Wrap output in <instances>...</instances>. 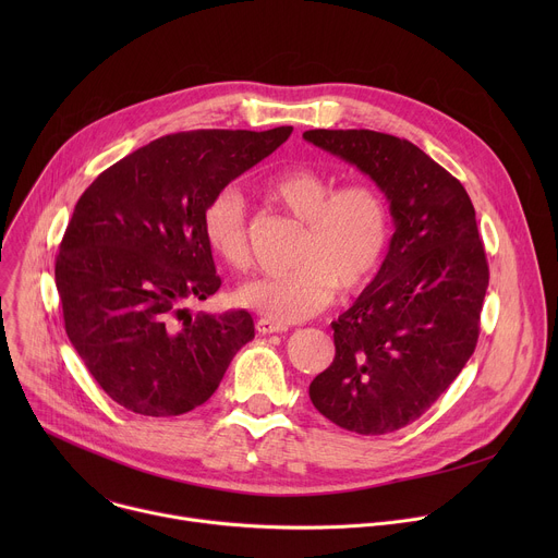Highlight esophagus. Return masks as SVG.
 <instances>
[{
  "label": "esophagus",
  "mask_w": 558,
  "mask_h": 558,
  "mask_svg": "<svg viewBox=\"0 0 558 558\" xmlns=\"http://www.w3.org/2000/svg\"><path fill=\"white\" fill-rule=\"evenodd\" d=\"M256 329H258V333L269 336V333H282V331H287L289 327H287V325H282V323L269 320V317H260V320L256 323Z\"/></svg>",
  "instance_id": "34e87169"
}]
</instances>
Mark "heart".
Segmentation results:
<instances>
[{
    "label": "heart",
    "mask_w": 558,
    "mask_h": 558,
    "mask_svg": "<svg viewBox=\"0 0 558 558\" xmlns=\"http://www.w3.org/2000/svg\"><path fill=\"white\" fill-rule=\"evenodd\" d=\"M265 194L304 220L295 269L267 274L233 291L235 304L276 323L320 313L336 293L362 289L388 247L390 216L381 192L368 183L336 181L311 168H287L265 179ZM203 233L216 258L233 269L250 263L247 205L235 187L216 192L203 209Z\"/></svg>",
    "instance_id": "obj_1"
}]
</instances>
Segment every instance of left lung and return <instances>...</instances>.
<instances>
[{
  "instance_id": "1",
  "label": "left lung",
  "mask_w": 558,
  "mask_h": 558,
  "mask_svg": "<svg viewBox=\"0 0 558 558\" xmlns=\"http://www.w3.org/2000/svg\"><path fill=\"white\" fill-rule=\"evenodd\" d=\"M302 138L366 174L395 222L379 271L331 323L336 357L308 397L344 430H400L435 404L480 338L490 274L474 207L407 138L373 130H308Z\"/></svg>"
}]
</instances>
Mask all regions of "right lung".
I'll list each match as a JSON object with an SVG mask.
<instances>
[{
  "label": "right lung",
  "instance_id": "obj_1",
  "mask_svg": "<svg viewBox=\"0 0 558 558\" xmlns=\"http://www.w3.org/2000/svg\"><path fill=\"white\" fill-rule=\"evenodd\" d=\"M291 132L161 136L99 174L76 201L54 265L65 333L123 409L147 417L194 411L254 340L245 308H187L220 287L203 209Z\"/></svg>",
  "mask_w": 558,
  "mask_h": 558
}]
</instances>
